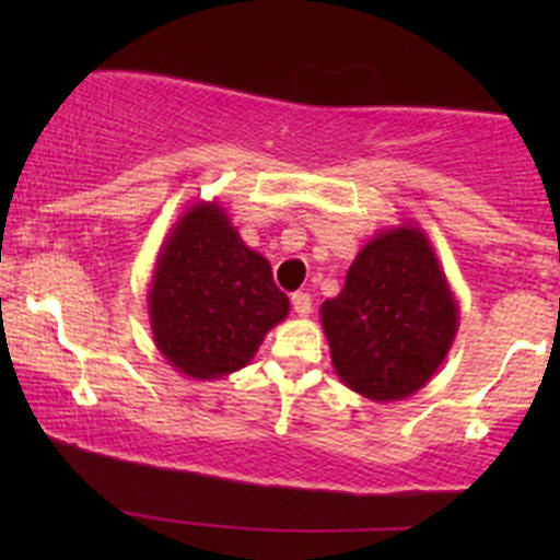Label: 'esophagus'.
<instances>
[{
  "label": "esophagus",
  "instance_id": "34e87169",
  "mask_svg": "<svg viewBox=\"0 0 560 560\" xmlns=\"http://www.w3.org/2000/svg\"><path fill=\"white\" fill-rule=\"evenodd\" d=\"M292 307H294V313H298L300 318L311 316V313H313V300H311V294H307V292H294V294H292Z\"/></svg>",
  "mask_w": 560,
  "mask_h": 560
}]
</instances>
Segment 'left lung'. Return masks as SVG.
<instances>
[{"mask_svg":"<svg viewBox=\"0 0 560 560\" xmlns=\"http://www.w3.org/2000/svg\"><path fill=\"white\" fill-rule=\"evenodd\" d=\"M458 300L427 231L382 229L320 305L339 382L374 402L410 397L436 374L458 334Z\"/></svg>","mask_w":560,"mask_h":560,"instance_id":"1","label":"left lung"}]
</instances>
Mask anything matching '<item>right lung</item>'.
I'll return each mask as SVG.
<instances>
[{
	"mask_svg": "<svg viewBox=\"0 0 560 560\" xmlns=\"http://www.w3.org/2000/svg\"><path fill=\"white\" fill-rule=\"evenodd\" d=\"M147 311L160 355L178 374L213 382L253 361L289 316V298L213 199L189 205L160 244Z\"/></svg>",
	"mask_w": 560,
	"mask_h": 560,
	"instance_id": "1",
	"label": "right lung"
}]
</instances>
